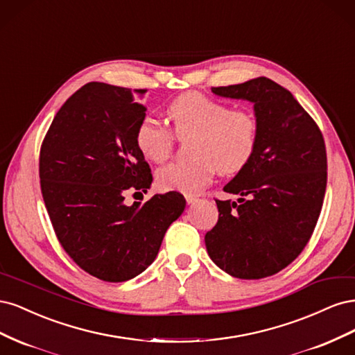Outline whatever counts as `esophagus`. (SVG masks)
<instances>
[{
  "instance_id": "34e87169",
  "label": "esophagus",
  "mask_w": 355,
  "mask_h": 355,
  "mask_svg": "<svg viewBox=\"0 0 355 355\" xmlns=\"http://www.w3.org/2000/svg\"><path fill=\"white\" fill-rule=\"evenodd\" d=\"M185 198H187V202H188V204H196V202L198 201V198H197L196 196H187Z\"/></svg>"
}]
</instances>
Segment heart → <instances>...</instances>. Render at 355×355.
Returning <instances> with one entry per match:
<instances>
[{
    "instance_id": "1",
    "label": "heart",
    "mask_w": 355,
    "mask_h": 355,
    "mask_svg": "<svg viewBox=\"0 0 355 355\" xmlns=\"http://www.w3.org/2000/svg\"><path fill=\"white\" fill-rule=\"evenodd\" d=\"M170 128L145 116L135 132L136 146L146 159L163 163L175 149L176 139L191 137L192 157L157 171V184L164 191L197 194L214 171L223 176L240 173L249 166L259 142V123L252 111L231 110L227 103L198 92H187L166 110Z\"/></svg>"
}]
</instances>
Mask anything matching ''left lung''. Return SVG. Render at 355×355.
Returning <instances> with one entry per match:
<instances>
[{
    "mask_svg": "<svg viewBox=\"0 0 355 355\" xmlns=\"http://www.w3.org/2000/svg\"><path fill=\"white\" fill-rule=\"evenodd\" d=\"M223 98L254 103L259 142L253 159L216 200L219 219L206 241L210 259L243 280H259L292 263L314 232L327 185L323 135L283 85L259 77L211 87Z\"/></svg>",
    "mask_w": 355,
    "mask_h": 355,
    "instance_id": "8db88e82",
    "label": "left lung"
}]
</instances>
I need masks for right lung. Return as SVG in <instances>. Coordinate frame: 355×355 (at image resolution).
I'll list each match as a JSON object with an SVG mask.
<instances>
[{
  "mask_svg": "<svg viewBox=\"0 0 355 355\" xmlns=\"http://www.w3.org/2000/svg\"><path fill=\"white\" fill-rule=\"evenodd\" d=\"M145 89L87 83L62 105L40 151V184L56 237L87 274L121 283L154 262L185 210L176 191L125 206L153 175L135 142Z\"/></svg>",
  "mask_w": 355,
  "mask_h": 355,
  "instance_id": "1",
  "label": "right lung"
}]
</instances>
